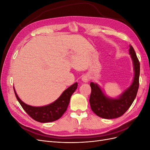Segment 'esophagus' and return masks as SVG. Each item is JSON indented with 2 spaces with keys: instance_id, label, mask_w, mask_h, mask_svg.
<instances>
[{
  "instance_id": "1",
  "label": "esophagus",
  "mask_w": 150,
  "mask_h": 150,
  "mask_svg": "<svg viewBox=\"0 0 150 150\" xmlns=\"http://www.w3.org/2000/svg\"><path fill=\"white\" fill-rule=\"evenodd\" d=\"M81 80H82V81L84 83H88L89 81V77L88 75H84Z\"/></svg>"
}]
</instances>
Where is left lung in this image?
<instances>
[{
  "mask_svg": "<svg viewBox=\"0 0 150 150\" xmlns=\"http://www.w3.org/2000/svg\"><path fill=\"white\" fill-rule=\"evenodd\" d=\"M129 53L133 61L134 77L132 83L120 96L111 98L104 93L97 83H91V93L89 103L92 111L104 119H114L121 116L128 110L137 96L139 88V62L133 47L129 45Z\"/></svg>",
  "mask_w": 150,
  "mask_h": 150,
  "instance_id": "1",
  "label": "left lung"
}]
</instances>
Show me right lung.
Here are the masks:
<instances>
[{
	"instance_id": "right-lung-1",
	"label": "right lung",
	"mask_w": 150,
	"mask_h": 150,
	"mask_svg": "<svg viewBox=\"0 0 150 150\" xmlns=\"http://www.w3.org/2000/svg\"><path fill=\"white\" fill-rule=\"evenodd\" d=\"M78 88V83H75L62 92L56 101L42 106H33L22 101L18 96L13 87V90L18 101L24 110L34 119L40 122H49L56 121L66 112L70 102L72 94Z\"/></svg>"
}]
</instances>
